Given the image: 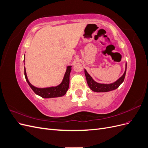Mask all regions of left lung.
Here are the masks:
<instances>
[{
  "instance_id": "left-lung-1",
  "label": "left lung",
  "mask_w": 148,
  "mask_h": 148,
  "mask_svg": "<svg viewBox=\"0 0 148 148\" xmlns=\"http://www.w3.org/2000/svg\"><path fill=\"white\" fill-rule=\"evenodd\" d=\"M126 71H127V63H126V66H125V72L122 75V77H120L117 80H116L115 82L109 84L99 83L96 82L92 79V78L91 77L90 75L87 72V71L85 69H84V74H85V77H86V81H87L88 86L92 91H93L94 92H109L110 91H113L114 89L118 88L120 85L124 81L125 74H126Z\"/></svg>"
}]
</instances>
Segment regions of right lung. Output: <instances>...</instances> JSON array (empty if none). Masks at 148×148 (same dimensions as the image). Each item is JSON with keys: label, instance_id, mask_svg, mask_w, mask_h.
<instances>
[{"label": "right lung", "instance_id": "1", "mask_svg": "<svg viewBox=\"0 0 148 148\" xmlns=\"http://www.w3.org/2000/svg\"><path fill=\"white\" fill-rule=\"evenodd\" d=\"M25 62V59H24ZM71 70V66H67L66 70L64 75L63 79L60 84L57 85L56 86H51L47 88H37L34 86L33 85L31 84L27 77L26 75V69L25 66V77L26 78V82L30 88L32 89V90L37 95L41 96L43 98H53V97H62L64 96L66 91H68L69 88L70 83V73Z\"/></svg>", "mask_w": 148, "mask_h": 148}]
</instances>
